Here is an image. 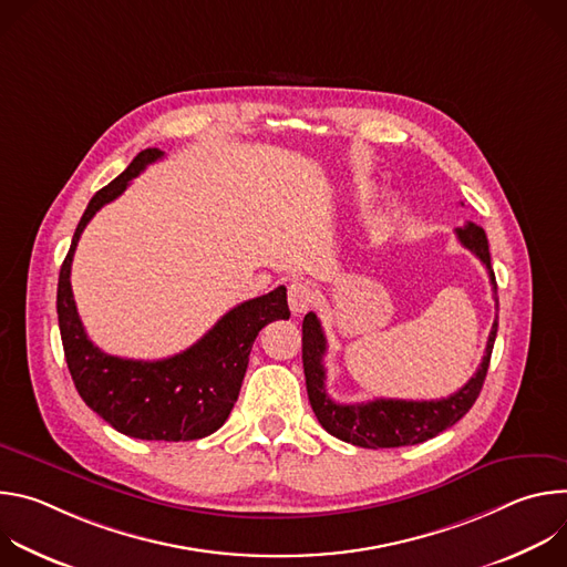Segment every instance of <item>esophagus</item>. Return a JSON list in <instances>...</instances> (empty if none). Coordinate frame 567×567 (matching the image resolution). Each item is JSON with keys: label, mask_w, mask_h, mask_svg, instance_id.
I'll return each instance as SVG.
<instances>
[{"label": "esophagus", "mask_w": 567, "mask_h": 567, "mask_svg": "<svg viewBox=\"0 0 567 567\" xmlns=\"http://www.w3.org/2000/svg\"><path fill=\"white\" fill-rule=\"evenodd\" d=\"M287 300H289L291 313L300 316V313L311 309V305H313V289L309 285H305V282H293V285H289Z\"/></svg>", "instance_id": "34e87169"}]
</instances>
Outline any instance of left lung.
Here are the masks:
<instances>
[{
    "label": "left lung",
    "mask_w": 567,
    "mask_h": 567,
    "mask_svg": "<svg viewBox=\"0 0 567 567\" xmlns=\"http://www.w3.org/2000/svg\"><path fill=\"white\" fill-rule=\"evenodd\" d=\"M462 247H466L489 271V280L496 293V276L492 269L489 241L482 226L466 221L455 228ZM498 332V316L492 326L487 350H484L482 363L475 374L451 396L431 399V401H406V399H374L368 403H337L326 392V365L322 357L328 352V341L322 334L320 320L313 311H309L302 320V368L309 403L320 426L330 435L350 442L363 449H394V446H411L426 442L442 431L457 424L475 403L484 377H487L492 350Z\"/></svg>",
    "instance_id": "obj_1"
}]
</instances>
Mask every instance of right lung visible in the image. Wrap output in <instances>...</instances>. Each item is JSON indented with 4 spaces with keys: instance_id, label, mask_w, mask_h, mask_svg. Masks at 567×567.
<instances>
[{
    "instance_id": "obj_1",
    "label": "right lung",
    "mask_w": 567,
    "mask_h": 567,
    "mask_svg": "<svg viewBox=\"0 0 567 567\" xmlns=\"http://www.w3.org/2000/svg\"><path fill=\"white\" fill-rule=\"evenodd\" d=\"M161 156L158 147L138 152L125 173L92 197L60 267L58 322L75 390L94 413L136 440L190 442L215 433L228 420L256 337L269 322L289 318V305L285 287L251 298L224 313L195 346L161 361L112 357L90 341L69 280L80 233Z\"/></svg>"
}]
</instances>
